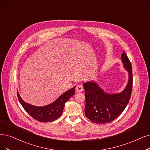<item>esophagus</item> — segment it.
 Listing matches in <instances>:
<instances>
[{"label":"esophagus","mask_w":150,"mask_h":150,"mask_svg":"<svg viewBox=\"0 0 150 150\" xmlns=\"http://www.w3.org/2000/svg\"><path fill=\"white\" fill-rule=\"evenodd\" d=\"M83 86L82 85H80V84L77 85L76 87V91L77 92H81L83 91Z\"/></svg>","instance_id":"34e87169"}]
</instances>
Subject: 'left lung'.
<instances>
[{"label": "left lung", "instance_id": "obj_1", "mask_svg": "<svg viewBox=\"0 0 150 150\" xmlns=\"http://www.w3.org/2000/svg\"><path fill=\"white\" fill-rule=\"evenodd\" d=\"M121 58L124 67L129 72L127 85L122 92L107 93L94 82H87L83 84L86 97L85 115L94 123L106 124L115 120L129 103L132 90V68L124 51Z\"/></svg>", "mask_w": 150, "mask_h": 150}]
</instances>
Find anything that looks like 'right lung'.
Here are the masks:
<instances>
[{
    "label": "right lung",
    "instance_id": "right-lung-1",
    "mask_svg": "<svg viewBox=\"0 0 150 150\" xmlns=\"http://www.w3.org/2000/svg\"><path fill=\"white\" fill-rule=\"evenodd\" d=\"M76 87L64 92L54 102L44 106H35L24 101L19 93L18 98L23 108L35 120L41 122L53 121L61 116L66 102L74 94Z\"/></svg>",
    "mask_w": 150,
    "mask_h": 150
}]
</instances>
